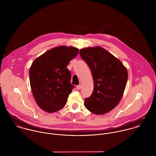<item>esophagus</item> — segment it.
<instances>
[{
  "label": "esophagus",
  "instance_id": "esophagus-1",
  "mask_svg": "<svg viewBox=\"0 0 156 156\" xmlns=\"http://www.w3.org/2000/svg\"><path fill=\"white\" fill-rule=\"evenodd\" d=\"M81 87H82V85H81V84H80V85H78V86H77L76 87V88L77 90H80V89H81Z\"/></svg>",
  "mask_w": 156,
  "mask_h": 156
}]
</instances>
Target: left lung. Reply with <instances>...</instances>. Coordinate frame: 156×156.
<instances>
[{
    "label": "left lung",
    "instance_id": "obj_1",
    "mask_svg": "<svg viewBox=\"0 0 156 156\" xmlns=\"http://www.w3.org/2000/svg\"><path fill=\"white\" fill-rule=\"evenodd\" d=\"M89 65L93 76V93L84 100L87 110L95 115H104L118 105L124 92L128 72L122 62L101 46L80 51Z\"/></svg>",
    "mask_w": 156,
    "mask_h": 156
}]
</instances>
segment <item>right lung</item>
I'll list each match as a JSON object with an SVG mask.
<instances>
[{
    "mask_svg": "<svg viewBox=\"0 0 156 156\" xmlns=\"http://www.w3.org/2000/svg\"><path fill=\"white\" fill-rule=\"evenodd\" d=\"M79 49L59 46L46 51L32 63L30 81L36 103L43 110L51 113L65 105L73 86L70 72L66 67L76 57Z\"/></svg>",
    "mask_w": 156,
    "mask_h": 156,
    "instance_id": "right-lung-1",
    "label": "right lung"
}]
</instances>
